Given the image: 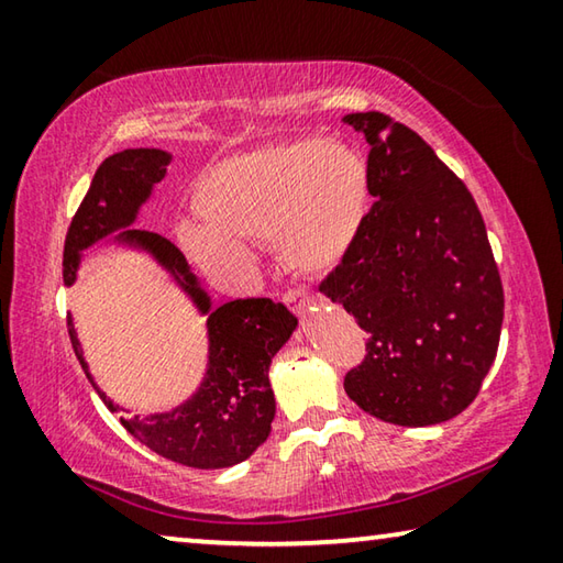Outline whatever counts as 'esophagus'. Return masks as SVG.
I'll list each match as a JSON object with an SVG mask.
<instances>
[{
    "mask_svg": "<svg viewBox=\"0 0 563 563\" xmlns=\"http://www.w3.org/2000/svg\"><path fill=\"white\" fill-rule=\"evenodd\" d=\"M283 300L288 302V308L292 312H298V316H302L305 308H308V305H310V295H308V290H302V288H292V290H288V292L283 295Z\"/></svg>",
    "mask_w": 563,
    "mask_h": 563,
    "instance_id": "34e87169",
    "label": "esophagus"
}]
</instances>
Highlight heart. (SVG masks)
Returning <instances> with one entry per match:
<instances>
[{"label":"heart","mask_w":563,"mask_h":563,"mask_svg":"<svg viewBox=\"0 0 563 563\" xmlns=\"http://www.w3.org/2000/svg\"><path fill=\"white\" fill-rule=\"evenodd\" d=\"M190 201L203 225L184 223L178 241L206 273H243L245 243L271 241L283 268L320 275L345 261L365 225L369 170L335 141H275L206 168Z\"/></svg>","instance_id":"1"}]
</instances>
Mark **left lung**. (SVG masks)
<instances>
[{
	"label": "left lung",
	"mask_w": 563,
	"mask_h": 563,
	"mask_svg": "<svg viewBox=\"0 0 563 563\" xmlns=\"http://www.w3.org/2000/svg\"><path fill=\"white\" fill-rule=\"evenodd\" d=\"M342 121L365 133L375 196L352 251L320 283L367 332L345 393L389 424L446 422L474 402L499 347L504 290L487 228L412 129L379 111Z\"/></svg>",
	"instance_id": "obj_1"
}]
</instances>
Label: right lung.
Instances as JSON below:
<instances>
[{"label": "right lung", "instance_id": "add662e5", "mask_svg": "<svg viewBox=\"0 0 563 563\" xmlns=\"http://www.w3.org/2000/svg\"><path fill=\"white\" fill-rule=\"evenodd\" d=\"M170 154L161 148H126L109 156L93 174L89 194L71 218L64 243V285L76 283L81 253L99 241H113L148 253L184 290L208 328V369L201 387L184 405L148 417H121L129 434L151 452L196 470H225L251 456L268 440L275 417V397L268 379L271 362L298 318L283 302L271 298L231 300L213 308L208 292L190 273L186 255L168 238L131 228L139 208L166 176ZM69 338L84 373L111 412L119 405L101 393L89 375V365L69 318Z\"/></svg>", "mask_w": 563, "mask_h": 563}]
</instances>
